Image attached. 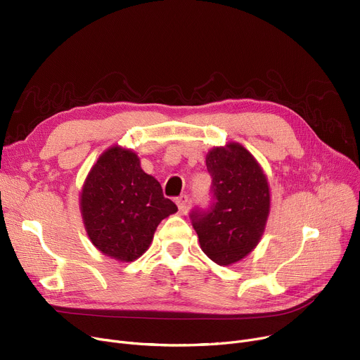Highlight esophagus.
I'll use <instances>...</instances> for the list:
<instances>
[{
  "mask_svg": "<svg viewBox=\"0 0 360 360\" xmlns=\"http://www.w3.org/2000/svg\"><path fill=\"white\" fill-rule=\"evenodd\" d=\"M186 204H188V195H181V197H178L176 198V205H178V209H179V212H184L185 209H186Z\"/></svg>",
  "mask_w": 360,
  "mask_h": 360,
  "instance_id": "esophagus-1",
  "label": "esophagus"
}]
</instances>
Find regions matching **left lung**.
Masks as SVG:
<instances>
[{"instance_id":"obj_1","label":"left lung","mask_w":360,"mask_h":360,"mask_svg":"<svg viewBox=\"0 0 360 360\" xmlns=\"http://www.w3.org/2000/svg\"><path fill=\"white\" fill-rule=\"evenodd\" d=\"M213 204L191 213L202 252L219 266L247 257L261 240L270 214V186L257 159L239 143L213 147L205 156Z\"/></svg>"}]
</instances>
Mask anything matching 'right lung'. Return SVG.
I'll list each match as a JSON object with an SVG mask.
<instances>
[{
	"label": "right lung",
	"instance_id": "add662e5",
	"mask_svg": "<svg viewBox=\"0 0 360 360\" xmlns=\"http://www.w3.org/2000/svg\"><path fill=\"white\" fill-rule=\"evenodd\" d=\"M80 212L94 247L113 259L131 262L148 250L159 223L178 207L163 197L159 181L141 169L137 153L112 146L90 169Z\"/></svg>",
	"mask_w": 360,
	"mask_h": 360
}]
</instances>
